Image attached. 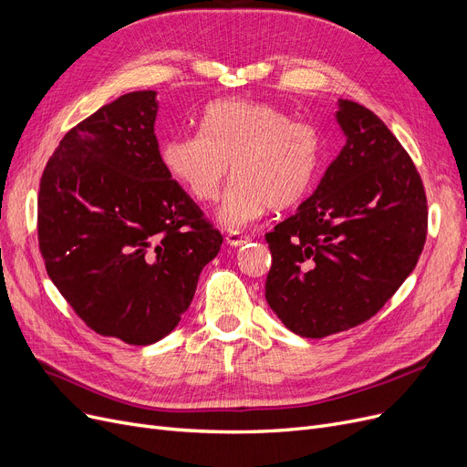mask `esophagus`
I'll use <instances>...</instances> for the list:
<instances>
[{
  "label": "esophagus",
  "mask_w": 467,
  "mask_h": 467,
  "mask_svg": "<svg viewBox=\"0 0 467 467\" xmlns=\"http://www.w3.org/2000/svg\"><path fill=\"white\" fill-rule=\"evenodd\" d=\"M247 241H251L249 235H241L237 232H230L226 235V243H228V245H232V247H239V245H243V243H247Z\"/></svg>",
  "instance_id": "1"
}]
</instances>
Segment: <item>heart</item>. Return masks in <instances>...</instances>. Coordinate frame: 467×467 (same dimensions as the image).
<instances>
[{"instance_id": "obj_1", "label": "heart", "mask_w": 467, "mask_h": 467, "mask_svg": "<svg viewBox=\"0 0 467 467\" xmlns=\"http://www.w3.org/2000/svg\"><path fill=\"white\" fill-rule=\"evenodd\" d=\"M165 171L195 202L211 203L230 172L218 218L228 228L258 220L270 207L296 205L317 179L323 137L268 102L228 99L205 109L203 130L179 132L161 146Z\"/></svg>"}]
</instances>
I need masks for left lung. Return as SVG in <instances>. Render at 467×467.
Listing matches in <instances>:
<instances>
[{"label":"left lung","instance_id":"obj_1","mask_svg":"<svg viewBox=\"0 0 467 467\" xmlns=\"http://www.w3.org/2000/svg\"><path fill=\"white\" fill-rule=\"evenodd\" d=\"M338 106L346 146L298 213L265 234V300L306 338L379 314L414 270L428 235L426 190L407 150L368 108Z\"/></svg>","mask_w":467,"mask_h":467}]
</instances>
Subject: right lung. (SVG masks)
<instances>
[{
	"label": "right lung",
	"mask_w": 467,
	"mask_h": 467,
	"mask_svg": "<svg viewBox=\"0 0 467 467\" xmlns=\"http://www.w3.org/2000/svg\"><path fill=\"white\" fill-rule=\"evenodd\" d=\"M155 91L99 108L43 169L37 241L46 270L88 328L132 346L161 340L188 309L222 234L165 171Z\"/></svg>",
	"instance_id": "obj_1"
}]
</instances>
